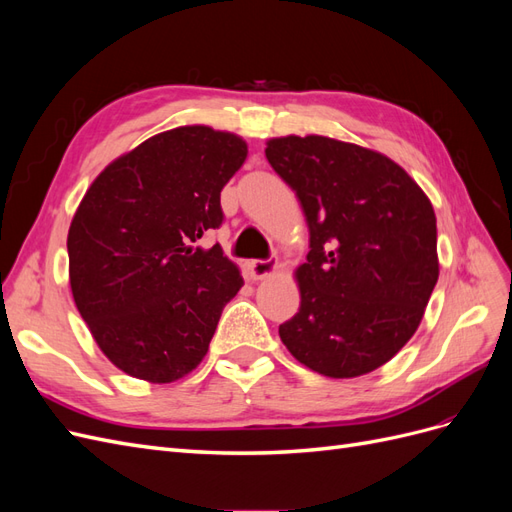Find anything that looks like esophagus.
Listing matches in <instances>:
<instances>
[{
	"label": "esophagus",
	"mask_w": 512,
	"mask_h": 512,
	"mask_svg": "<svg viewBox=\"0 0 512 512\" xmlns=\"http://www.w3.org/2000/svg\"><path fill=\"white\" fill-rule=\"evenodd\" d=\"M280 269V262L277 260H250L247 262V271H250L252 280H267V277L275 275Z\"/></svg>",
	"instance_id": "1"
}]
</instances>
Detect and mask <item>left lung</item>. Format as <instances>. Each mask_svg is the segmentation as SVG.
<instances>
[{
    "instance_id": "obj_1",
    "label": "left lung",
    "mask_w": 512,
    "mask_h": 512,
    "mask_svg": "<svg viewBox=\"0 0 512 512\" xmlns=\"http://www.w3.org/2000/svg\"><path fill=\"white\" fill-rule=\"evenodd\" d=\"M265 156L309 228L282 342L322 376H365L408 344L438 282L431 200L389 156L337 138L277 136Z\"/></svg>"
}]
</instances>
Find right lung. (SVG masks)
Listing matches in <instances>:
<instances>
[{
    "label": "right lung",
    "mask_w": 512,
    "mask_h": 512,
    "mask_svg": "<svg viewBox=\"0 0 512 512\" xmlns=\"http://www.w3.org/2000/svg\"><path fill=\"white\" fill-rule=\"evenodd\" d=\"M247 158L239 134L179 126L147 138L89 185L68 230L76 309L123 374L168 384L205 359L243 286L220 243V192Z\"/></svg>",
    "instance_id": "add662e5"
}]
</instances>
